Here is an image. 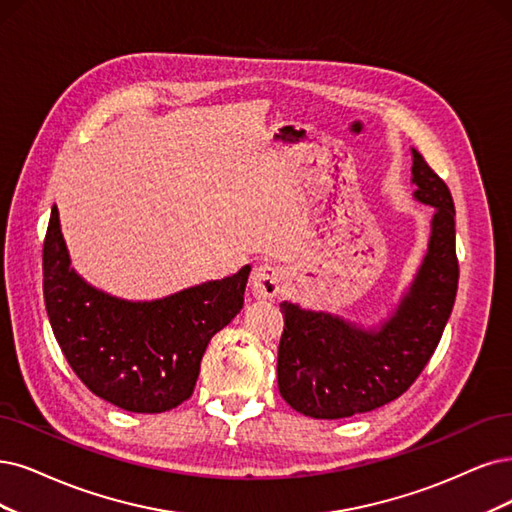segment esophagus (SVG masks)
<instances>
[{
  "instance_id": "esophagus-1",
  "label": "esophagus",
  "mask_w": 512,
  "mask_h": 512,
  "mask_svg": "<svg viewBox=\"0 0 512 512\" xmlns=\"http://www.w3.org/2000/svg\"><path fill=\"white\" fill-rule=\"evenodd\" d=\"M287 282V274L282 268L272 266V263H261L259 268H255L253 278H251V289L257 299H272L282 293Z\"/></svg>"
}]
</instances>
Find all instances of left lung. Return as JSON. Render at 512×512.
<instances>
[{
    "instance_id": "8db88e82",
    "label": "left lung",
    "mask_w": 512,
    "mask_h": 512,
    "mask_svg": "<svg viewBox=\"0 0 512 512\" xmlns=\"http://www.w3.org/2000/svg\"><path fill=\"white\" fill-rule=\"evenodd\" d=\"M415 198L434 206L422 268L401 306L380 329H358L344 318L282 301L278 390L295 411L339 420L399 399L437 350L456 304V206L445 181L413 149Z\"/></svg>"
}]
</instances>
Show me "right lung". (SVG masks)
<instances>
[{
  "mask_svg": "<svg viewBox=\"0 0 512 512\" xmlns=\"http://www.w3.org/2000/svg\"><path fill=\"white\" fill-rule=\"evenodd\" d=\"M44 301L69 367L103 401L162 413L192 396L211 337L242 310L251 268L158 301L92 289L69 266L59 211L44 238Z\"/></svg>",
  "mask_w": 512,
  "mask_h": 512,
  "instance_id": "1",
  "label": "right lung"
}]
</instances>
